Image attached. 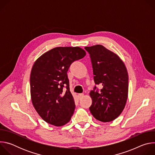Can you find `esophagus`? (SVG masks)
<instances>
[{"instance_id": "esophagus-1", "label": "esophagus", "mask_w": 155, "mask_h": 155, "mask_svg": "<svg viewBox=\"0 0 155 155\" xmlns=\"http://www.w3.org/2000/svg\"><path fill=\"white\" fill-rule=\"evenodd\" d=\"M83 96H84V94H83V93H80V94H78V97L79 99H81Z\"/></svg>"}]
</instances>
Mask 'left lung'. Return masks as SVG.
<instances>
[{
    "label": "left lung",
    "instance_id": "left-lung-1",
    "mask_svg": "<svg viewBox=\"0 0 155 155\" xmlns=\"http://www.w3.org/2000/svg\"><path fill=\"white\" fill-rule=\"evenodd\" d=\"M89 53L96 86L90 95L93 102L90 110L93 116L102 122L116 119L124 108L128 94V74L120 57L101 45L84 47Z\"/></svg>",
    "mask_w": 155,
    "mask_h": 155
}]
</instances>
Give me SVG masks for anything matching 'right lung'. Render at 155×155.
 <instances>
[{"label":"right lung","mask_w":155,"mask_h":155,"mask_svg":"<svg viewBox=\"0 0 155 155\" xmlns=\"http://www.w3.org/2000/svg\"><path fill=\"white\" fill-rule=\"evenodd\" d=\"M85 55V51L78 47H56L34 62L30 76L31 101L47 123L62 126L71 120L75 105L67 72L74 61Z\"/></svg>","instance_id":"right-lung-1"}]
</instances>
